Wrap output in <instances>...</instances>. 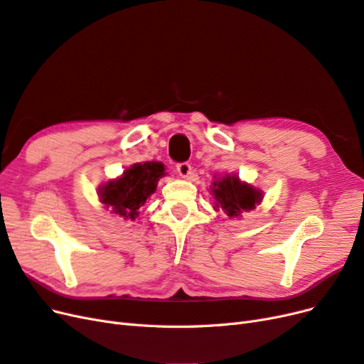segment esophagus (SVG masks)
<instances>
[{"label":"esophagus","instance_id":"esophagus-1","mask_svg":"<svg viewBox=\"0 0 364 364\" xmlns=\"http://www.w3.org/2000/svg\"><path fill=\"white\" fill-rule=\"evenodd\" d=\"M177 172L181 175L183 178H191V175H192L191 163H187V161L178 163V165H177Z\"/></svg>","mask_w":364,"mask_h":364}]
</instances>
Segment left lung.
I'll use <instances>...</instances> for the list:
<instances>
[{"label": "left lung", "mask_w": 364, "mask_h": 364, "mask_svg": "<svg viewBox=\"0 0 364 364\" xmlns=\"http://www.w3.org/2000/svg\"><path fill=\"white\" fill-rule=\"evenodd\" d=\"M212 192L216 205L225 210L228 216H239L242 212L255 208L262 201V193L251 186L240 183L237 177H225L213 183Z\"/></svg>", "instance_id": "1"}]
</instances>
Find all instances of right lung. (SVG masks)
I'll return each mask as SVG.
<instances>
[{
	"label": "right lung",
	"mask_w": 364,
	"mask_h": 364,
	"mask_svg": "<svg viewBox=\"0 0 364 364\" xmlns=\"http://www.w3.org/2000/svg\"><path fill=\"white\" fill-rule=\"evenodd\" d=\"M165 175L160 161L137 163L127 169L121 178L109 181L100 189L101 203L112 207L113 213L134 219L151 193L156 192L157 181Z\"/></svg>",
	"instance_id": "obj_1"
}]
</instances>
